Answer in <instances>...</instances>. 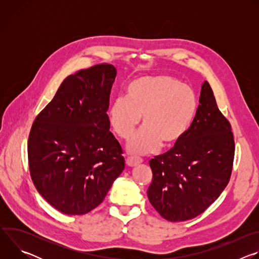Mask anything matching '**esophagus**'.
<instances>
[{"mask_svg":"<svg viewBox=\"0 0 259 259\" xmlns=\"http://www.w3.org/2000/svg\"><path fill=\"white\" fill-rule=\"evenodd\" d=\"M142 163V159L140 158H137V157H128L126 159V164L129 166V167H135L139 164Z\"/></svg>","mask_w":259,"mask_h":259,"instance_id":"1","label":"esophagus"}]
</instances>
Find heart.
Segmentation results:
<instances>
[{
    "instance_id": "heart-1",
    "label": "heart",
    "mask_w": 259,
    "mask_h": 259,
    "mask_svg": "<svg viewBox=\"0 0 259 259\" xmlns=\"http://www.w3.org/2000/svg\"><path fill=\"white\" fill-rule=\"evenodd\" d=\"M198 110L194 89L167 75L133 79L125 89V98L110 104L109 126L122 139H129L140 122L143 128L128 143L136 155L152 154L159 147H171L186 135Z\"/></svg>"
}]
</instances>
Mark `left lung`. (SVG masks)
Returning a JSON list of instances; mask_svg holds the SVG:
<instances>
[{"label": "left lung", "instance_id": "obj_1", "mask_svg": "<svg viewBox=\"0 0 259 259\" xmlns=\"http://www.w3.org/2000/svg\"><path fill=\"white\" fill-rule=\"evenodd\" d=\"M188 132L167 153L150 161L153 181L147 197L169 221L203 213L230 181L235 157L232 127L219 110L207 81Z\"/></svg>", "mask_w": 259, "mask_h": 259}]
</instances>
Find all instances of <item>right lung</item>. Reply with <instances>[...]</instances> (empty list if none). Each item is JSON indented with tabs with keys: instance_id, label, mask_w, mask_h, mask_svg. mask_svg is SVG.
<instances>
[{
	"instance_id": "add662e5",
	"label": "right lung",
	"mask_w": 259,
	"mask_h": 259,
	"mask_svg": "<svg viewBox=\"0 0 259 259\" xmlns=\"http://www.w3.org/2000/svg\"><path fill=\"white\" fill-rule=\"evenodd\" d=\"M116 76V67L107 63L68 76L31 126V180L64 214L82 215L96 208L125 168L106 114Z\"/></svg>"
}]
</instances>
